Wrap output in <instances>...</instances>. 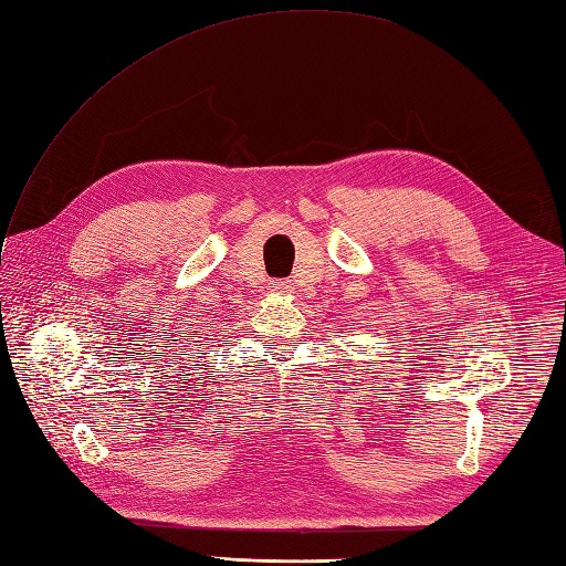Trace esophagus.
<instances>
[{"label":"esophagus","mask_w":566,"mask_h":566,"mask_svg":"<svg viewBox=\"0 0 566 566\" xmlns=\"http://www.w3.org/2000/svg\"><path fill=\"white\" fill-rule=\"evenodd\" d=\"M271 290H273V293H276V295H287L290 293V287H293V285H290L287 281H271V285H269Z\"/></svg>","instance_id":"1"}]
</instances>
